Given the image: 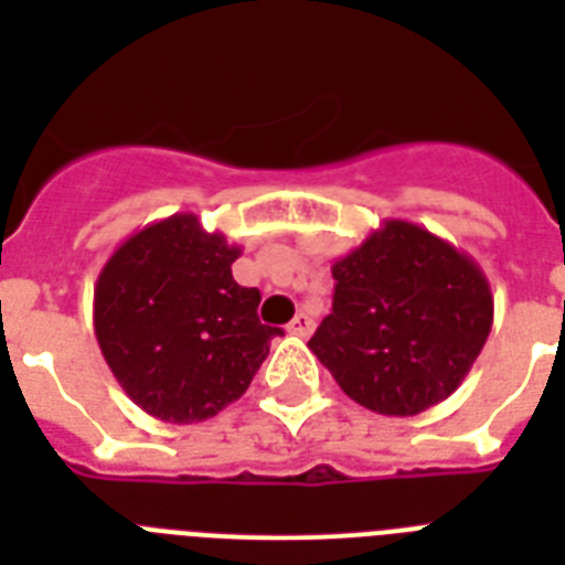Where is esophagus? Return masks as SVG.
<instances>
[{"label":"esophagus","instance_id":"esophagus-1","mask_svg":"<svg viewBox=\"0 0 565 565\" xmlns=\"http://www.w3.org/2000/svg\"><path fill=\"white\" fill-rule=\"evenodd\" d=\"M316 328L313 316L310 313H296V319H292L290 324H287V333H292V337H310Z\"/></svg>","mask_w":565,"mask_h":565}]
</instances>
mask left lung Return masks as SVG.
<instances>
[{"instance_id": "obj_1", "label": "left lung", "mask_w": 565, "mask_h": 565, "mask_svg": "<svg viewBox=\"0 0 565 565\" xmlns=\"http://www.w3.org/2000/svg\"><path fill=\"white\" fill-rule=\"evenodd\" d=\"M330 273L333 310L307 348L351 401L409 417L461 386L493 324L488 275L467 252L386 220Z\"/></svg>"}]
</instances>
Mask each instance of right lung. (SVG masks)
<instances>
[{
    "label": "right lung",
    "instance_id": "obj_1",
    "mask_svg": "<svg viewBox=\"0 0 565 565\" xmlns=\"http://www.w3.org/2000/svg\"><path fill=\"white\" fill-rule=\"evenodd\" d=\"M241 246L196 214L139 228L95 284V337L113 377L164 424L214 417L249 388L281 330L260 324V292L232 278Z\"/></svg>",
    "mask_w": 565,
    "mask_h": 565
}]
</instances>
